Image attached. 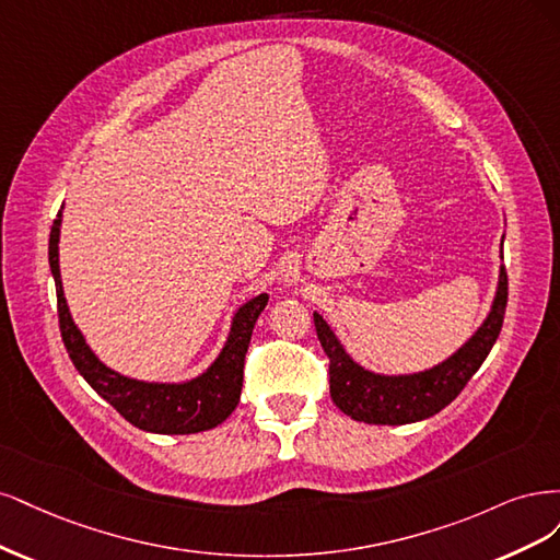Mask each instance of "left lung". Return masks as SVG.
<instances>
[{"instance_id":"1","label":"left lung","mask_w":560,"mask_h":560,"mask_svg":"<svg viewBox=\"0 0 560 560\" xmlns=\"http://www.w3.org/2000/svg\"><path fill=\"white\" fill-rule=\"evenodd\" d=\"M508 310V272L500 267L491 312L465 345L444 363L413 374H376L358 365L339 345L337 335L314 312V326L323 351L330 358L332 402L353 421L374 425H405L435 417L470 382L491 353Z\"/></svg>"}]
</instances>
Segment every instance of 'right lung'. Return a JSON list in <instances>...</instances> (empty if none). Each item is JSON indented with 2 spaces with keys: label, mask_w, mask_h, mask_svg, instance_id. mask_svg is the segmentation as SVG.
<instances>
[{
  "label": "right lung",
  "mask_w": 560,
  "mask_h": 560,
  "mask_svg": "<svg viewBox=\"0 0 560 560\" xmlns=\"http://www.w3.org/2000/svg\"><path fill=\"white\" fill-rule=\"evenodd\" d=\"M60 223L62 211L52 221L48 240L50 275L56 279L60 332L71 363L81 372L85 382L109 402L125 421L139 430L158 432V435H190L221 425L234 411L244 384V358L248 351L250 332L267 304V295H256L242 304L232 318L230 335L219 358L200 374L182 384L139 382L106 368L102 360L85 345V337L77 328L74 318L62 291L60 279Z\"/></svg>",
  "instance_id": "1"
}]
</instances>
